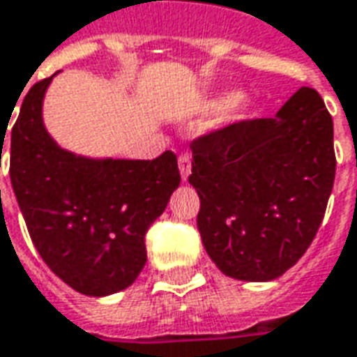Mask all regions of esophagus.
I'll return each mask as SVG.
<instances>
[{"label": "esophagus", "mask_w": 357, "mask_h": 357, "mask_svg": "<svg viewBox=\"0 0 357 357\" xmlns=\"http://www.w3.org/2000/svg\"><path fill=\"white\" fill-rule=\"evenodd\" d=\"M178 164H179V172H181V179L185 181V179L189 178V174H191V156H189V153L183 151V153L179 154Z\"/></svg>", "instance_id": "obj_1"}]
</instances>
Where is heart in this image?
I'll use <instances>...</instances> for the list:
<instances>
[{
    "label": "heart",
    "mask_w": 357,
    "mask_h": 357,
    "mask_svg": "<svg viewBox=\"0 0 357 357\" xmlns=\"http://www.w3.org/2000/svg\"><path fill=\"white\" fill-rule=\"evenodd\" d=\"M231 101L234 102L231 106H234V108L241 109V112H245V109L249 108V102L245 100L243 96H238V94H224V96H222L220 100L216 102L214 106H224V104H231Z\"/></svg>",
    "instance_id": "obj_1"
}]
</instances>
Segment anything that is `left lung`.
<instances>
[{
    "label": "left lung",
    "mask_w": 357,
    "mask_h": 357,
    "mask_svg": "<svg viewBox=\"0 0 357 357\" xmlns=\"http://www.w3.org/2000/svg\"><path fill=\"white\" fill-rule=\"evenodd\" d=\"M197 228L226 276L266 282L307 251L336 172L333 118L301 86L274 118L243 119L191 143Z\"/></svg>",
    "instance_id": "obj_1"
}]
</instances>
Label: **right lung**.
<instances>
[{
    "label": "right lung",
    "mask_w": 357,
    "mask_h": 357,
    "mask_svg": "<svg viewBox=\"0 0 357 357\" xmlns=\"http://www.w3.org/2000/svg\"><path fill=\"white\" fill-rule=\"evenodd\" d=\"M50 81L32 84L11 129V185L52 273L84 296H109L143 271L144 236L181 181L178 158L166 151L154 160H92L63 151L42 121Z\"/></svg>",
    "instance_id": "obj_1"
}]
</instances>
